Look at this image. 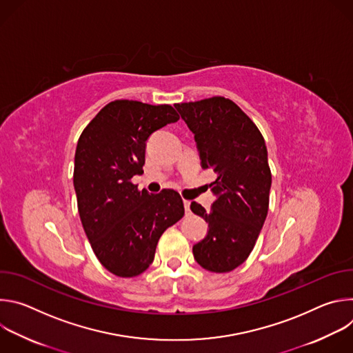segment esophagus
<instances>
[{
  "label": "esophagus",
  "mask_w": 353,
  "mask_h": 353,
  "mask_svg": "<svg viewBox=\"0 0 353 353\" xmlns=\"http://www.w3.org/2000/svg\"><path fill=\"white\" fill-rule=\"evenodd\" d=\"M183 204H184V210H185V215H190L191 214V211H190V205H191V203L188 199H183Z\"/></svg>",
  "instance_id": "obj_1"
}]
</instances>
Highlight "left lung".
Returning a JSON list of instances; mask_svg holds the SVG:
<instances>
[{
  "label": "left lung",
  "mask_w": 353,
  "mask_h": 353,
  "mask_svg": "<svg viewBox=\"0 0 353 353\" xmlns=\"http://www.w3.org/2000/svg\"><path fill=\"white\" fill-rule=\"evenodd\" d=\"M194 134L201 168L212 169L215 201L191 211L208 222V233L192 245L195 261L211 272H229L254 248L268 214L271 170L257 125L230 99L215 96L174 105Z\"/></svg>",
  "instance_id": "8db88e82"
}]
</instances>
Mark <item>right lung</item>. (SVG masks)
Segmentation results:
<instances>
[{
    "label": "right lung",
    "instance_id": "add662e5",
    "mask_svg": "<svg viewBox=\"0 0 353 353\" xmlns=\"http://www.w3.org/2000/svg\"><path fill=\"white\" fill-rule=\"evenodd\" d=\"M179 119L169 105L114 100L78 139L74 188L81 222L97 260L117 276L148 270L162 233L184 215L177 191L149 194L131 183L143 173L148 138Z\"/></svg>",
    "mask_w": 353,
    "mask_h": 353
}]
</instances>
